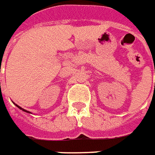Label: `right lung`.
<instances>
[{
	"label": "right lung",
	"mask_w": 155,
	"mask_h": 155,
	"mask_svg": "<svg viewBox=\"0 0 155 155\" xmlns=\"http://www.w3.org/2000/svg\"><path fill=\"white\" fill-rule=\"evenodd\" d=\"M16 105H17V104H16ZM17 106H18V107H19V109H21V110H24V111H26V112H28V111H27V110H24V109H22V108H21V107H19V105H17Z\"/></svg>",
	"instance_id": "1"
}]
</instances>
